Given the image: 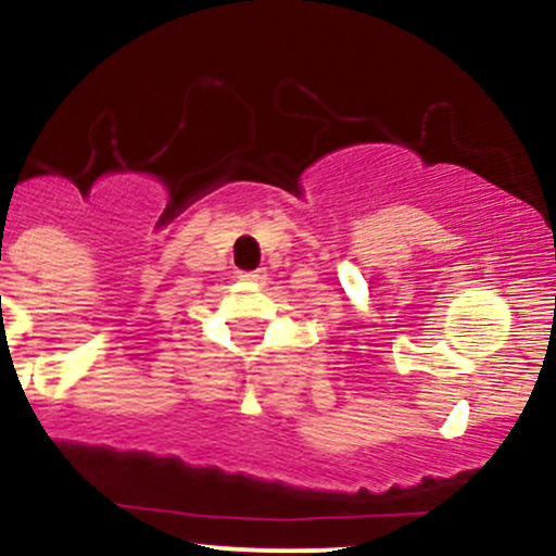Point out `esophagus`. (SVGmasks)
I'll return each instance as SVG.
<instances>
[{
	"label": "esophagus",
	"instance_id": "obj_1",
	"mask_svg": "<svg viewBox=\"0 0 556 556\" xmlns=\"http://www.w3.org/2000/svg\"><path fill=\"white\" fill-rule=\"evenodd\" d=\"M266 274L264 271H238V279H242V282H261V279H264Z\"/></svg>",
	"mask_w": 556,
	"mask_h": 556
}]
</instances>
